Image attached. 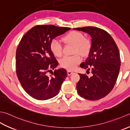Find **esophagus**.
I'll return each instance as SVG.
<instances>
[{
    "mask_svg": "<svg viewBox=\"0 0 130 130\" xmlns=\"http://www.w3.org/2000/svg\"><path fill=\"white\" fill-rule=\"evenodd\" d=\"M73 73V72L72 71H70V70H68L67 71V74H68V75H72V74Z\"/></svg>",
    "mask_w": 130,
    "mask_h": 130,
    "instance_id": "1",
    "label": "esophagus"
}]
</instances>
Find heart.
Returning <instances> with one entry per match:
<instances>
[{
	"instance_id": "1",
	"label": "heart",
	"mask_w": 130,
	"mask_h": 130,
	"mask_svg": "<svg viewBox=\"0 0 130 130\" xmlns=\"http://www.w3.org/2000/svg\"><path fill=\"white\" fill-rule=\"evenodd\" d=\"M63 43L66 44H73V53L72 56L63 58L60 60L61 67L68 70H73L81 61L82 55H86L89 53L91 47V40L87 37H85L80 31H71L62 37ZM50 50L55 57H60L63 54L62 46L60 41L53 39L50 44Z\"/></svg>"
}]
</instances>
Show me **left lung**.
I'll return each instance as SVG.
<instances>
[{
    "label": "left lung",
    "mask_w": 130,
    "mask_h": 130,
    "mask_svg": "<svg viewBox=\"0 0 130 130\" xmlns=\"http://www.w3.org/2000/svg\"><path fill=\"white\" fill-rule=\"evenodd\" d=\"M74 29L88 33L92 38L89 57L80 65L88 71L91 68L92 75L78 73L77 90L86 99H100L112 90L117 81L121 66L119 49L110 34L102 28L87 26Z\"/></svg>",
    "instance_id": "1"
}]
</instances>
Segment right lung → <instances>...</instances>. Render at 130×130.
Listing matches in <instances>:
<instances>
[{"mask_svg":"<svg viewBox=\"0 0 130 130\" xmlns=\"http://www.w3.org/2000/svg\"><path fill=\"white\" fill-rule=\"evenodd\" d=\"M70 29L52 25H36L21 39L15 55L16 74L23 89L33 98L47 100L59 93L67 73L61 68L54 70L52 76H47V73L58 64L50 44L55 37Z\"/></svg>","mask_w":130,"mask_h":130,"instance_id":"obj_1","label":"right lung"}]
</instances>
